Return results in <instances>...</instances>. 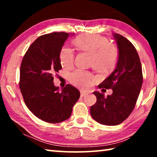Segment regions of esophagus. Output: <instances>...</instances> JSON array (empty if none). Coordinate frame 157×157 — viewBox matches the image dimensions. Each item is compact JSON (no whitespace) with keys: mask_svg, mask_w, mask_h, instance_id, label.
<instances>
[{"mask_svg":"<svg viewBox=\"0 0 157 157\" xmlns=\"http://www.w3.org/2000/svg\"><path fill=\"white\" fill-rule=\"evenodd\" d=\"M87 94H87L86 92H85L84 91H80V95H81L82 97H84V96H85V95H86Z\"/></svg>","mask_w":157,"mask_h":157,"instance_id":"1","label":"esophagus"}]
</instances>
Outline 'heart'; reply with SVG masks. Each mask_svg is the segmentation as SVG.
Segmentation results:
<instances>
[{
	"label": "heart",
	"mask_w": 157,
	"mask_h": 157,
	"mask_svg": "<svg viewBox=\"0 0 157 157\" xmlns=\"http://www.w3.org/2000/svg\"><path fill=\"white\" fill-rule=\"evenodd\" d=\"M79 50L91 54L90 65L100 73H107L115 67L118 60V49L113 44L108 42L105 36L95 34H84L73 41ZM74 52L70 48L63 46L59 52V61L62 67L70 68L74 63ZM69 80L74 86L88 89L95 79L89 71L77 69L71 73Z\"/></svg>",
	"instance_id": "1"
}]
</instances>
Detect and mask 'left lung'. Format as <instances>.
I'll use <instances>...</instances> for the list:
<instances>
[{"instance_id":"8db88e82","label":"left lung","mask_w":157,"mask_h":157,"mask_svg":"<svg viewBox=\"0 0 157 157\" xmlns=\"http://www.w3.org/2000/svg\"><path fill=\"white\" fill-rule=\"evenodd\" d=\"M119 50L118 60L113 73L98 85L111 89V95L94 92L97 101L90 113L95 121L105 125H117L126 120L136 105L143 84L142 66L135 47L125 37L113 34Z\"/></svg>"}]
</instances>
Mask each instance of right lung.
<instances>
[{"instance_id":"add662e5","label":"right lung","mask_w":157,"mask_h":157,"mask_svg":"<svg viewBox=\"0 0 157 157\" xmlns=\"http://www.w3.org/2000/svg\"><path fill=\"white\" fill-rule=\"evenodd\" d=\"M69 36L52 33L38 37L23 58L19 87L26 106L34 116L50 123L67 120L80 94L71 84L62 91L53 83L54 75L62 69L59 52Z\"/></svg>"}]
</instances>
